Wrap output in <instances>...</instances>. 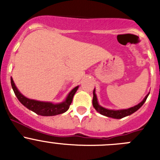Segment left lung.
<instances>
[{
  "label": "left lung",
  "instance_id": "8db88e82",
  "mask_svg": "<svg viewBox=\"0 0 160 160\" xmlns=\"http://www.w3.org/2000/svg\"><path fill=\"white\" fill-rule=\"evenodd\" d=\"M150 94V93H149ZM149 94L144 98V99L140 103H138V105L135 106V107H131L129 109H125V110H118V111H114V110H108V109H106L104 107H101V106L98 105L97 100V96L95 94V91H93V94H94V97H93V106H94V109L98 112H99L100 114H102V115H105L107 117H110V118H124L126 116H128L130 114L135 113V111H138V109L140 108L143 103L146 102L147 98H148Z\"/></svg>",
  "mask_w": 160,
  "mask_h": 160
}]
</instances>
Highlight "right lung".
Masks as SVG:
<instances>
[{
  "label": "right lung",
  "instance_id": "add662e5",
  "mask_svg": "<svg viewBox=\"0 0 160 160\" xmlns=\"http://www.w3.org/2000/svg\"><path fill=\"white\" fill-rule=\"evenodd\" d=\"M11 85H12V88L14 91V94L17 96L18 99L21 102V103L23 104L25 107H27L29 110L33 111L37 114L42 115V116H53V115H57V114L66 112L70 107L72 100H73V95L78 88V87L73 88L70 91V94H68L65 102L58 103V104H53L51 102L36 101V100L29 99L27 98H25L18 91L12 78H11Z\"/></svg>",
  "mask_w": 160,
  "mask_h": 160
}]
</instances>
